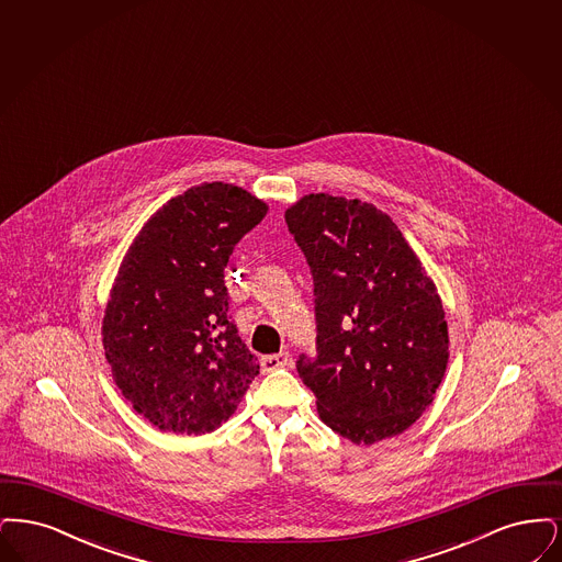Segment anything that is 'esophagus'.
I'll list each match as a JSON object with an SVG mask.
<instances>
[{"instance_id":"34e87169","label":"esophagus","mask_w":562,"mask_h":562,"mask_svg":"<svg viewBox=\"0 0 562 562\" xmlns=\"http://www.w3.org/2000/svg\"><path fill=\"white\" fill-rule=\"evenodd\" d=\"M292 363V357H290V352H285V350H281V352H277V355H269V357H262V361H260V366H262V371H274V369H281V367H288Z\"/></svg>"}]
</instances>
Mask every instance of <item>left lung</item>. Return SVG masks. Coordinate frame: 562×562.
Segmentation results:
<instances>
[{
	"instance_id": "8db88e82",
	"label": "left lung",
	"mask_w": 562,
	"mask_h": 562,
	"mask_svg": "<svg viewBox=\"0 0 562 562\" xmlns=\"http://www.w3.org/2000/svg\"><path fill=\"white\" fill-rule=\"evenodd\" d=\"M315 283L317 357L297 373L318 417L357 445L405 432L432 403L449 361L435 281L389 214L311 193L285 212Z\"/></svg>"
}]
</instances>
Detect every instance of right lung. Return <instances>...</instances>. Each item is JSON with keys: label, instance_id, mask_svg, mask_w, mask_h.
<instances>
[{"label": "right lung", "instance_id": "right-lung-1", "mask_svg": "<svg viewBox=\"0 0 562 562\" xmlns=\"http://www.w3.org/2000/svg\"><path fill=\"white\" fill-rule=\"evenodd\" d=\"M267 212L241 187L203 182L161 205L123 256L102 318L104 357L159 430H216L258 375L228 318L224 269Z\"/></svg>", "mask_w": 562, "mask_h": 562}]
</instances>
